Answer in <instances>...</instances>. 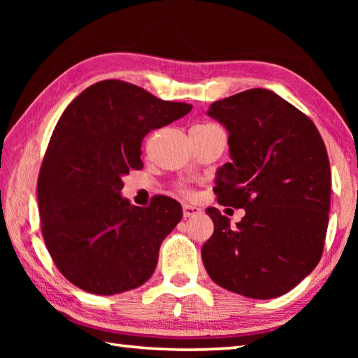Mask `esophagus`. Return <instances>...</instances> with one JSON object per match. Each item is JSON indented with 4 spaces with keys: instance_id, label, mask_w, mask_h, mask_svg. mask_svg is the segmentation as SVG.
<instances>
[{
    "instance_id": "esophagus-1",
    "label": "esophagus",
    "mask_w": 358,
    "mask_h": 358,
    "mask_svg": "<svg viewBox=\"0 0 358 358\" xmlns=\"http://www.w3.org/2000/svg\"><path fill=\"white\" fill-rule=\"evenodd\" d=\"M201 213V208L199 207H194V205H183V216L185 217H191V216H196Z\"/></svg>"
}]
</instances>
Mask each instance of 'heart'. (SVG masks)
I'll return each instance as SVG.
<instances>
[{
	"label": "heart",
	"mask_w": 358,
	"mask_h": 358,
	"mask_svg": "<svg viewBox=\"0 0 358 358\" xmlns=\"http://www.w3.org/2000/svg\"><path fill=\"white\" fill-rule=\"evenodd\" d=\"M201 126H202V124H201ZM180 191L183 192V194H186V196H189V194H191V189H187V187H181Z\"/></svg>",
	"instance_id": "heart-1"
}]
</instances>
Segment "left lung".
Segmentation results:
<instances>
[{"label":"left lung","instance_id":"8db88e82","mask_svg":"<svg viewBox=\"0 0 358 358\" xmlns=\"http://www.w3.org/2000/svg\"><path fill=\"white\" fill-rule=\"evenodd\" d=\"M208 115L229 131L232 162L217 172V203L245 208L230 226L210 207L215 232L202 246L217 286L250 299L294 289L322 257L331 173L316 124L276 93L252 88L216 101Z\"/></svg>","mask_w":358,"mask_h":358}]
</instances>
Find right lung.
<instances>
[{
    "label": "right lung",
    "instance_id": "add662e5",
    "mask_svg": "<svg viewBox=\"0 0 358 358\" xmlns=\"http://www.w3.org/2000/svg\"><path fill=\"white\" fill-rule=\"evenodd\" d=\"M191 108L123 80L94 83L66 107L42 161L38 202L47 250L74 286L113 295L153 275L181 205L155 196L136 207L120 191L124 175L143 167V137Z\"/></svg>",
    "mask_w": 358,
    "mask_h": 358
}]
</instances>
